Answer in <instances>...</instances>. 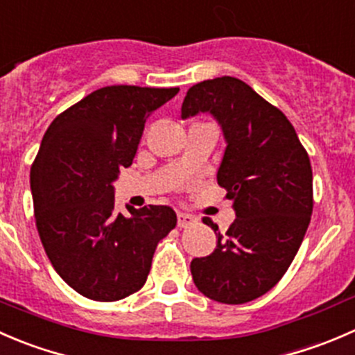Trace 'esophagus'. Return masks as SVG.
Masks as SVG:
<instances>
[{
  "label": "esophagus",
  "mask_w": 355,
  "mask_h": 355,
  "mask_svg": "<svg viewBox=\"0 0 355 355\" xmlns=\"http://www.w3.org/2000/svg\"><path fill=\"white\" fill-rule=\"evenodd\" d=\"M195 223H196V219L193 216H188V214H178V226L179 227L193 226Z\"/></svg>",
  "instance_id": "1"
}]
</instances>
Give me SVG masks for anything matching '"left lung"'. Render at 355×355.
<instances>
[{
	"instance_id": "left-lung-1",
	"label": "left lung",
	"mask_w": 355,
	"mask_h": 355,
	"mask_svg": "<svg viewBox=\"0 0 355 355\" xmlns=\"http://www.w3.org/2000/svg\"><path fill=\"white\" fill-rule=\"evenodd\" d=\"M210 112L226 138L217 184L236 219L217 234V248L193 259L191 276L205 297L245 304L268 293L290 268L311 223L312 167L295 129L278 107L236 77H216L186 93L182 119Z\"/></svg>"
}]
</instances>
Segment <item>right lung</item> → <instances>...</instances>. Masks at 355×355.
<instances>
[{
    "label": "right lung",
    "instance_id": "1",
    "mask_svg": "<svg viewBox=\"0 0 355 355\" xmlns=\"http://www.w3.org/2000/svg\"><path fill=\"white\" fill-rule=\"evenodd\" d=\"M179 87L107 86L55 117L31 167L34 217L60 278L83 297L115 302L141 290L171 207L115 212L114 186L138 150L146 119Z\"/></svg>",
    "mask_w": 355,
    "mask_h": 355
}]
</instances>
